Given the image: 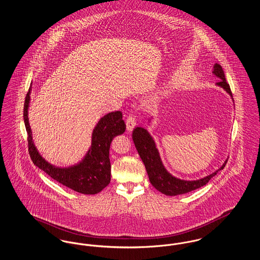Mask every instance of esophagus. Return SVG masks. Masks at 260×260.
Returning a JSON list of instances; mask_svg holds the SVG:
<instances>
[{
  "instance_id": "1",
  "label": "esophagus",
  "mask_w": 260,
  "mask_h": 260,
  "mask_svg": "<svg viewBox=\"0 0 260 260\" xmlns=\"http://www.w3.org/2000/svg\"><path fill=\"white\" fill-rule=\"evenodd\" d=\"M126 128L128 132H132L136 125V118L134 115H129L126 119Z\"/></svg>"
}]
</instances>
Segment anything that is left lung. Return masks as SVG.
Returning <instances> with one entry per match:
<instances>
[{
	"instance_id": "1",
	"label": "left lung",
	"mask_w": 260,
	"mask_h": 260,
	"mask_svg": "<svg viewBox=\"0 0 260 260\" xmlns=\"http://www.w3.org/2000/svg\"><path fill=\"white\" fill-rule=\"evenodd\" d=\"M212 73L220 80L218 83H216V85L222 87L223 89L227 91V93H229L230 96L232 98L230 86L226 82L222 67L217 63L214 64ZM133 139L136 150L145 166L151 184L158 191H160L167 196H176L185 194L193 190H196L202 186L206 185L216 173L224 169L227 162L226 160L220 169L204 178H201L198 180H183L173 176L166 170V168L162 165L160 153L156 147V143L153 137L150 136L147 129L137 126L133 132Z\"/></svg>"
}]
</instances>
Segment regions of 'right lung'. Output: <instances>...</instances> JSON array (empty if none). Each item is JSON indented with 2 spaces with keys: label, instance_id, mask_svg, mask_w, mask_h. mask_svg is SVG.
I'll return each instance as SVG.
<instances>
[{
  "label": "right lung",
  "instance_id": "1",
  "mask_svg": "<svg viewBox=\"0 0 260 260\" xmlns=\"http://www.w3.org/2000/svg\"><path fill=\"white\" fill-rule=\"evenodd\" d=\"M30 93L31 87L25 98L23 118L28 135V151L34 165L62 185L76 192L87 195L99 193L111 180L109 149L112 140L115 136L123 135L125 131L122 112L108 113L99 120L92 132L91 145L82 161L68 168H58L46 161L34 145L28 120Z\"/></svg>",
  "mask_w": 260,
  "mask_h": 260
}]
</instances>
